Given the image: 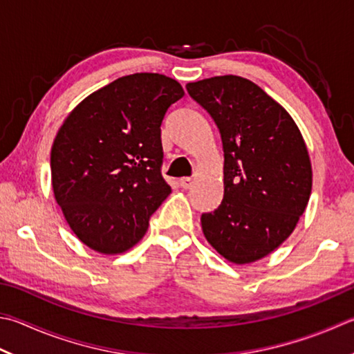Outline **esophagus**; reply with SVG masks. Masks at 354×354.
<instances>
[{
  "label": "esophagus",
  "mask_w": 354,
  "mask_h": 354,
  "mask_svg": "<svg viewBox=\"0 0 354 354\" xmlns=\"http://www.w3.org/2000/svg\"><path fill=\"white\" fill-rule=\"evenodd\" d=\"M178 185H180V188H183V189H189V188H191V185H192V178H191V177H183V178H180V180H178Z\"/></svg>",
  "instance_id": "obj_1"
}]
</instances>
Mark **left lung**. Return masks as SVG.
Instances as JSON below:
<instances>
[{
	"label": "left lung",
	"mask_w": 354,
	"mask_h": 354,
	"mask_svg": "<svg viewBox=\"0 0 354 354\" xmlns=\"http://www.w3.org/2000/svg\"><path fill=\"white\" fill-rule=\"evenodd\" d=\"M186 89L214 120L223 145V200L202 214L203 234L228 262H256L290 237L308 205L305 140L283 106L243 77H211Z\"/></svg>",
	"instance_id": "left-lung-1"
}]
</instances>
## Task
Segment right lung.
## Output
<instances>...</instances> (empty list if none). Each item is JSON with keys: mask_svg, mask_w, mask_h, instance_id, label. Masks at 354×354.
<instances>
[{"mask_svg": "<svg viewBox=\"0 0 354 354\" xmlns=\"http://www.w3.org/2000/svg\"><path fill=\"white\" fill-rule=\"evenodd\" d=\"M185 95L162 73H132L92 92L66 117L50 151L52 189L66 222L102 254L143 239L171 194L162 177L160 126Z\"/></svg>", "mask_w": 354, "mask_h": 354, "instance_id": "obj_1", "label": "right lung"}]
</instances>
